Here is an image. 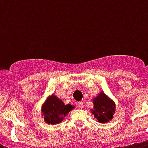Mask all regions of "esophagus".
<instances>
[{
	"instance_id": "esophagus-1",
	"label": "esophagus",
	"mask_w": 148,
	"mask_h": 148,
	"mask_svg": "<svg viewBox=\"0 0 148 148\" xmlns=\"http://www.w3.org/2000/svg\"><path fill=\"white\" fill-rule=\"evenodd\" d=\"M77 105H78V107L80 108H84V103L82 102V101H80V102H78Z\"/></svg>"
}]
</instances>
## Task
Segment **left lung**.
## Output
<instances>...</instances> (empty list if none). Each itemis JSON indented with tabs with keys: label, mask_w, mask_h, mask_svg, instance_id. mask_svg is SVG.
<instances>
[{
	"label": "left lung",
	"mask_w": 148,
	"mask_h": 148,
	"mask_svg": "<svg viewBox=\"0 0 148 148\" xmlns=\"http://www.w3.org/2000/svg\"><path fill=\"white\" fill-rule=\"evenodd\" d=\"M94 108L90 109L94 117L97 121L101 124H105L113 119L114 114L116 110V105L114 101L110 99L103 91L93 97Z\"/></svg>",
	"instance_id": "1"
}]
</instances>
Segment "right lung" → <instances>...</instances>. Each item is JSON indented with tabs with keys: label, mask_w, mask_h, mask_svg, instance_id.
I'll return each mask as SVG.
<instances>
[{
	"label": "right lung",
	"mask_w": 148,
	"mask_h": 148,
	"mask_svg": "<svg viewBox=\"0 0 148 148\" xmlns=\"http://www.w3.org/2000/svg\"><path fill=\"white\" fill-rule=\"evenodd\" d=\"M74 108V105L64 104V101L53 94L49 96L41 106V115L48 124H58Z\"/></svg>",
	"instance_id": "right-lung-1"
}]
</instances>
